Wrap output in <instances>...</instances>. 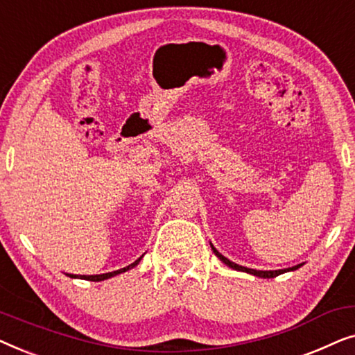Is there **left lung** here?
Returning a JSON list of instances; mask_svg holds the SVG:
<instances>
[{
  "instance_id": "obj_1",
  "label": "left lung",
  "mask_w": 355,
  "mask_h": 355,
  "mask_svg": "<svg viewBox=\"0 0 355 355\" xmlns=\"http://www.w3.org/2000/svg\"><path fill=\"white\" fill-rule=\"evenodd\" d=\"M211 249H213V252H215V255L218 257V259H220L225 265L230 266V268H232V270H237V271H245V273L254 275V276H260V278H275V276L283 275V273H286V271H294V270H297V268H300V266H302V265H295V266H291V268H284V270H273V271H271V270H270V271L254 270V268H247V266H241V265L234 263V261L227 260L226 257H223V255L220 254V252H218L213 245H211Z\"/></svg>"
}]
</instances>
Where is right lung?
Listing matches in <instances>:
<instances>
[{
    "mask_svg": "<svg viewBox=\"0 0 355 355\" xmlns=\"http://www.w3.org/2000/svg\"><path fill=\"white\" fill-rule=\"evenodd\" d=\"M142 260V257L140 259H137L134 261V263H130L125 266V268H121V270H116V271H110V273H103V275H69L71 278H80V279H89V281H103V279H108V278H113V276L119 275V273H124V271H128L130 268H134L135 265H139V261Z\"/></svg>",
    "mask_w": 355,
    "mask_h": 355,
    "instance_id": "obj_1",
    "label": "right lung"
}]
</instances>
